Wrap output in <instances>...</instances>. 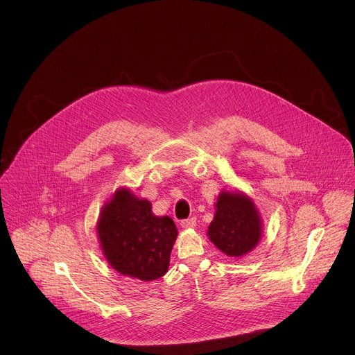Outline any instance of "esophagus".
Segmentation results:
<instances>
[{"label":"esophagus","mask_w":355,"mask_h":355,"mask_svg":"<svg viewBox=\"0 0 355 355\" xmlns=\"http://www.w3.org/2000/svg\"><path fill=\"white\" fill-rule=\"evenodd\" d=\"M181 226H182L184 229L195 227V226H196V218L192 216V218H188V219H182V220H181Z\"/></svg>","instance_id":"obj_1"}]
</instances>
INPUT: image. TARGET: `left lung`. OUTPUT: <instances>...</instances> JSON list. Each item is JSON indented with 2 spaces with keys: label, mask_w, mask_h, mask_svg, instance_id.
Listing matches in <instances>:
<instances>
[{
  "label": "left lung",
  "mask_w": 355,
  "mask_h": 355,
  "mask_svg": "<svg viewBox=\"0 0 355 355\" xmlns=\"http://www.w3.org/2000/svg\"><path fill=\"white\" fill-rule=\"evenodd\" d=\"M208 236L230 257H240L251 251L261 236V220L254 204L243 193L222 192Z\"/></svg>",
  "instance_id": "8db88e82"
}]
</instances>
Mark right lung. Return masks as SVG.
<instances>
[{
  "mask_svg": "<svg viewBox=\"0 0 355 355\" xmlns=\"http://www.w3.org/2000/svg\"><path fill=\"white\" fill-rule=\"evenodd\" d=\"M98 237L108 263L121 274L141 281L163 277L177 227L168 216H155L151 204L119 189L101 212Z\"/></svg>",
  "mask_w": 355,
  "mask_h": 355,
  "instance_id": "obj_1",
  "label": "right lung"
}]
</instances>
